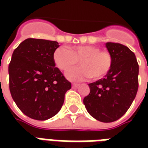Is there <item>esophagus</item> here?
<instances>
[{"label": "esophagus", "instance_id": "esophagus-1", "mask_svg": "<svg viewBox=\"0 0 148 148\" xmlns=\"http://www.w3.org/2000/svg\"><path fill=\"white\" fill-rule=\"evenodd\" d=\"M72 86L74 87V88H77V87L79 86V84H77V83L72 84Z\"/></svg>", "mask_w": 148, "mask_h": 148}]
</instances>
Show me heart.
Masks as SVG:
<instances>
[{"mask_svg":"<svg viewBox=\"0 0 148 148\" xmlns=\"http://www.w3.org/2000/svg\"><path fill=\"white\" fill-rule=\"evenodd\" d=\"M53 58L62 71H67L80 61L82 66L73 68L66 74L71 81H83L90 77L94 80L100 79L109 73L113 62L109 52L92 45L77 46L70 50L60 47L55 51Z\"/></svg>","mask_w":148,"mask_h":148,"instance_id":"heart-1","label":"heart"}]
</instances>
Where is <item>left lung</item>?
I'll use <instances>...</instances> for the list:
<instances>
[{"label":"left lung","instance_id":"8db88e82","mask_svg":"<svg viewBox=\"0 0 148 148\" xmlns=\"http://www.w3.org/2000/svg\"><path fill=\"white\" fill-rule=\"evenodd\" d=\"M106 47L112 57L111 70L102 79L89 84L90 94L83 103L93 118L109 123L124 115L136 96L139 65L126 46L109 42Z\"/></svg>","mask_w":148,"mask_h":148}]
</instances>
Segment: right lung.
Listing matches in <instances>:
<instances>
[{
  "instance_id": "right-lung-1",
  "label": "right lung",
  "mask_w": 148,
  "mask_h": 148,
  "mask_svg": "<svg viewBox=\"0 0 148 148\" xmlns=\"http://www.w3.org/2000/svg\"><path fill=\"white\" fill-rule=\"evenodd\" d=\"M58 47L56 41L29 38L12 55L8 66L12 97L21 112L34 120L45 121L57 114L71 88L55 67L53 56Z\"/></svg>"
}]
</instances>
